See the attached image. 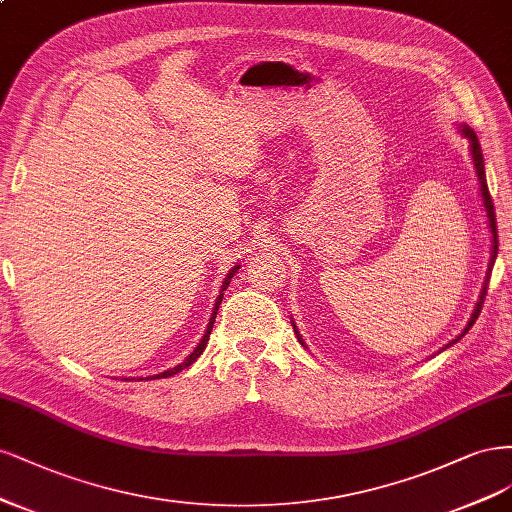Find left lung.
<instances>
[{"mask_svg":"<svg viewBox=\"0 0 512 512\" xmlns=\"http://www.w3.org/2000/svg\"><path fill=\"white\" fill-rule=\"evenodd\" d=\"M459 131L461 136L468 138V144H470V157H472V166H474V172H476V180H478V191H481V200H483V208L487 212V223H489V232H491V259H489V268H487V276H485V283H483V289H481V295H478V302L472 310V317L468 321V325L464 327V332H461L455 340H451L449 344H444L442 349L438 353H442L444 349H449V346H453L457 340L464 338L468 334V329L474 325V321L478 319V315H481V308H483V302H485V295H487V283H489V276H491V268L493 263H496V257H498V227H496V212H493V202H491V195H489V189H487V178H485V163H483V151H481V144H478V138L474 131L468 127V125H459ZM293 329H295V336H298V340L304 344L298 327H295L293 323Z\"/></svg>","mask_w":512,"mask_h":512,"instance_id":"1","label":"left lung"}]
</instances>
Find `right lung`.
I'll use <instances>...</instances> for the list:
<instances>
[{
	"instance_id": "add662e5",
	"label": "right lung",
	"mask_w": 512,
	"mask_h": 512,
	"mask_svg": "<svg viewBox=\"0 0 512 512\" xmlns=\"http://www.w3.org/2000/svg\"><path fill=\"white\" fill-rule=\"evenodd\" d=\"M238 268L240 266H234L232 270L227 272V276H225V280H223V285H221V291H219V298L214 300V308H212V312H210V321H208V325H206V332H204V336H202V340L197 342V346L193 349V353L183 361V364H178V366H174V368H170V370H166V372H161V374H153V376H146V381H153V378H168V376H174V374H178L180 370H185V368H189L193 361H197V357H200L202 353H204V349H206V344H208V340H210V332H212V325H214V319H217V310H219V306H221V302H223V291L229 287V283H232V278H234V274L238 272ZM123 381H134V378H123ZM138 381H142V378H138Z\"/></svg>"
}]
</instances>
